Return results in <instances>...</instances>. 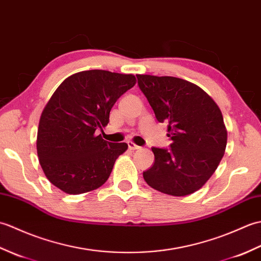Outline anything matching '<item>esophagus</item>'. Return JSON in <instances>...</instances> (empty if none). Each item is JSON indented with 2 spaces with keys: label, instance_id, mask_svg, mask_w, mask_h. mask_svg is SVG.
I'll return each mask as SVG.
<instances>
[{
  "label": "esophagus",
  "instance_id": "obj_1",
  "mask_svg": "<svg viewBox=\"0 0 261 261\" xmlns=\"http://www.w3.org/2000/svg\"><path fill=\"white\" fill-rule=\"evenodd\" d=\"M127 147H129L130 150H138V149H140L139 146H137L136 143H134L132 141H129L127 142Z\"/></svg>",
  "mask_w": 261,
  "mask_h": 261
}]
</instances>
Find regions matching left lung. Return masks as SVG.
<instances>
[{"instance_id": "8db88e82", "label": "left lung", "mask_w": 261, "mask_h": 261, "mask_svg": "<svg viewBox=\"0 0 261 261\" xmlns=\"http://www.w3.org/2000/svg\"><path fill=\"white\" fill-rule=\"evenodd\" d=\"M137 79L158 122L167 123L171 140L169 148H151L154 162L143 171V178L168 195H190L208 180L224 154L228 136L222 113L191 82L171 76Z\"/></svg>"}]
</instances>
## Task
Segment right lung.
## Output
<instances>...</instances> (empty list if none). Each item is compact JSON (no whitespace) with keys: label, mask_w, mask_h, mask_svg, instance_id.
Listing matches in <instances>:
<instances>
[{"label":"right lung","mask_w":261,"mask_h":261,"mask_svg":"<svg viewBox=\"0 0 261 261\" xmlns=\"http://www.w3.org/2000/svg\"><path fill=\"white\" fill-rule=\"evenodd\" d=\"M136 77L92 69L69 76L59 85L39 121L37 152L49 181L67 194L102 186L125 142L104 140L97 130L108 125L110 111Z\"/></svg>","instance_id":"obj_1"}]
</instances>
